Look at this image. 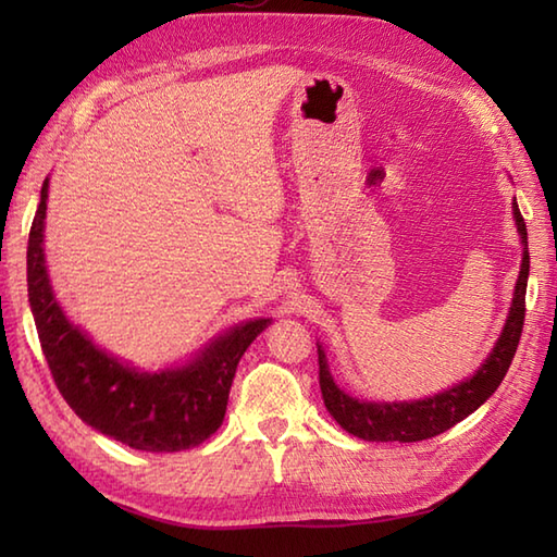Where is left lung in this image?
I'll list each match as a JSON object with an SVG mask.
<instances>
[{"instance_id": "obj_1", "label": "left lung", "mask_w": 557, "mask_h": 557, "mask_svg": "<svg viewBox=\"0 0 557 557\" xmlns=\"http://www.w3.org/2000/svg\"><path fill=\"white\" fill-rule=\"evenodd\" d=\"M517 232L522 236L524 258L519 268L517 287L510 313L503 333L495 342L491 357L481 363V369L461 381L459 385L445 389L425 399L413 401H363L349 397L345 389H339L327 371L325 351L318 345V381H321V393L327 411L347 433L363 437L371 443H419L425 437L441 435L455 423L467 419L471 411H476L486 401L503 377L510 369L515 351L522 337L524 327V306H527V280H529V251H527V224L522 212H519L517 200L512 203Z\"/></svg>"}]
</instances>
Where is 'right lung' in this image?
I'll return each mask as SVG.
<instances>
[{
    "label": "right lung",
    "instance_id": "right-lung-1",
    "mask_svg": "<svg viewBox=\"0 0 557 557\" xmlns=\"http://www.w3.org/2000/svg\"><path fill=\"white\" fill-rule=\"evenodd\" d=\"M45 212L47 180L28 236V301L66 405L96 431L146 453H180L208 441L222 425L239 359L270 318L232 327L182 369L138 373L92 345L57 304L45 265Z\"/></svg>",
    "mask_w": 557,
    "mask_h": 557
}]
</instances>
